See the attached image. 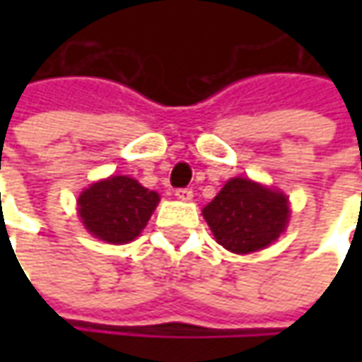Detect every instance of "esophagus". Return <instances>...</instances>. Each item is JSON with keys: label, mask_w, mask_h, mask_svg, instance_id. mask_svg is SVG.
Wrapping results in <instances>:
<instances>
[{"label": "esophagus", "mask_w": 362, "mask_h": 362, "mask_svg": "<svg viewBox=\"0 0 362 362\" xmlns=\"http://www.w3.org/2000/svg\"><path fill=\"white\" fill-rule=\"evenodd\" d=\"M175 197L181 202H191L193 199V191L191 189H175Z\"/></svg>", "instance_id": "esophagus-1"}]
</instances>
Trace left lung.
Listing matches in <instances>:
<instances>
[{"instance_id": "obj_1", "label": "left lung", "mask_w": 362, "mask_h": 362, "mask_svg": "<svg viewBox=\"0 0 362 362\" xmlns=\"http://www.w3.org/2000/svg\"><path fill=\"white\" fill-rule=\"evenodd\" d=\"M203 217L219 245L233 254H252L284 233L290 207L282 191L233 177L203 207Z\"/></svg>"}]
</instances>
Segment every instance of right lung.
Returning a JSON list of instances; mask_svg holds the SVG:
<instances>
[{"label": "right lung", "mask_w": 362, "mask_h": 362, "mask_svg": "<svg viewBox=\"0 0 362 362\" xmlns=\"http://www.w3.org/2000/svg\"><path fill=\"white\" fill-rule=\"evenodd\" d=\"M157 203V191H148L127 175H112L80 193L78 216L94 238L129 243L145 230Z\"/></svg>", "instance_id": "obj_1"}]
</instances>
